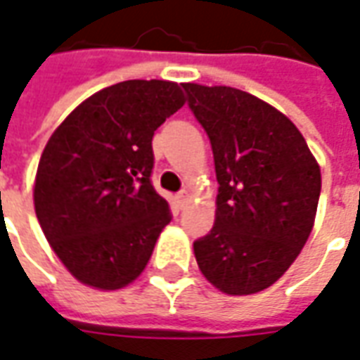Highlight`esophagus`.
I'll return each instance as SVG.
<instances>
[{
	"instance_id": "esophagus-1",
	"label": "esophagus",
	"mask_w": 360,
	"mask_h": 360,
	"mask_svg": "<svg viewBox=\"0 0 360 360\" xmlns=\"http://www.w3.org/2000/svg\"><path fill=\"white\" fill-rule=\"evenodd\" d=\"M188 200H191V198H188V193H187V191H183V193H179V195L175 196V204L179 206L181 210H183V208L187 206Z\"/></svg>"
}]
</instances>
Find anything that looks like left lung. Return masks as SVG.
<instances>
[{"instance_id": "obj_1", "label": "left lung", "mask_w": 360, "mask_h": 360, "mask_svg": "<svg viewBox=\"0 0 360 360\" xmlns=\"http://www.w3.org/2000/svg\"><path fill=\"white\" fill-rule=\"evenodd\" d=\"M187 102L208 134L218 198L216 224L195 241L204 278L227 295L276 283L309 239L320 167L289 119L231 86L185 82Z\"/></svg>"}]
</instances>
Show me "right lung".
Instances as JSON below:
<instances>
[{
    "label": "right lung",
    "instance_id": "right-lung-1",
    "mask_svg": "<svg viewBox=\"0 0 360 360\" xmlns=\"http://www.w3.org/2000/svg\"><path fill=\"white\" fill-rule=\"evenodd\" d=\"M183 103L177 82H117L75 108L46 144L36 172V218L84 285H129L172 221L169 204L150 181L152 136Z\"/></svg>",
    "mask_w": 360,
    "mask_h": 360
}]
</instances>
